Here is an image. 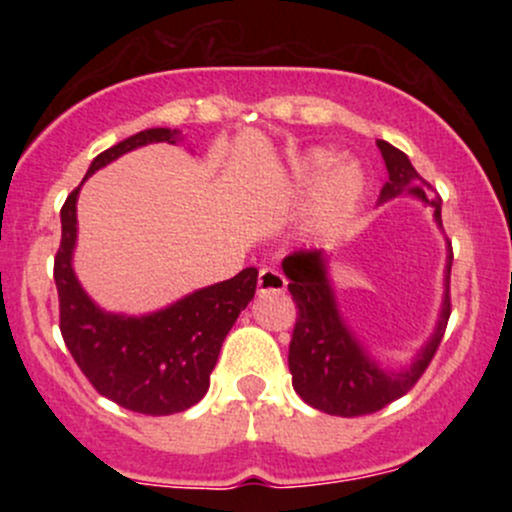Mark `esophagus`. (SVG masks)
I'll return each mask as SVG.
<instances>
[{
  "label": "esophagus",
  "mask_w": 512,
  "mask_h": 512,
  "mask_svg": "<svg viewBox=\"0 0 512 512\" xmlns=\"http://www.w3.org/2000/svg\"><path fill=\"white\" fill-rule=\"evenodd\" d=\"M257 291L260 293H284L286 291V276L281 272H276V269H272V267L260 269Z\"/></svg>",
  "instance_id": "34e87169"
}]
</instances>
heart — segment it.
<instances>
[{
    "label": "heart",
    "mask_w": 512,
    "mask_h": 512,
    "mask_svg": "<svg viewBox=\"0 0 512 512\" xmlns=\"http://www.w3.org/2000/svg\"><path fill=\"white\" fill-rule=\"evenodd\" d=\"M327 174L326 179L324 175ZM313 207H310L308 223L315 233H332L344 216L356 207L363 195V173L356 163H339L337 154L327 149H313L298 166V178L305 187H315L321 178Z\"/></svg>",
    "instance_id": "1"
}]
</instances>
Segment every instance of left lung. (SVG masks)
<instances>
[{"label":"left lung","instance_id":"1","mask_svg":"<svg viewBox=\"0 0 512 512\" xmlns=\"http://www.w3.org/2000/svg\"><path fill=\"white\" fill-rule=\"evenodd\" d=\"M378 149L387 168V182L380 190L378 204L402 195L416 197L433 209V219H436L438 228H443L440 197H428L431 185L416 173L407 154L387 142H378ZM450 267L452 250L448 243L443 279L445 291L436 330L407 366L390 370L380 366L368 354L356 332L346 325L337 303V293L332 289L330 255L325 250H301L284 257L281 269L289 279V291L298 308L289 346V370L293 390L298 392V397L313 409L325 411V414L363 416L373 414V411L407 395L416 385V380L424 375L440 339H443L445 327H448Z\"/></svg>","mask_w":512,"mask_h":512}]
</instances>
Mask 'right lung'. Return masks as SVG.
Listing matches in <instances>:
<instances>
[{
    "label": "right lung",
    "instance_id": "add662e5",
    "mask_svg": "<svg viewBox=\"0 0 512 512\" xmlns=\"http://www.w3.org/2000/svg\"><path fill=\"white\" fill-rule=\"evenodd\" d=\"M182 139L180 129H144L93 158L81 185L127 151L158 142L178 144ZM81 185L60 211L62 243L55 257L60 330L69 354L88 383L129 411L168 416L195 407L207 395L223 339L255 298L257 269H243L233 279L187 293L154 313H108L88 296L74 274L76 199Z\"/></svg>",
    "mask_w": 512,
    "mask_h": 512
}]
</instances>
